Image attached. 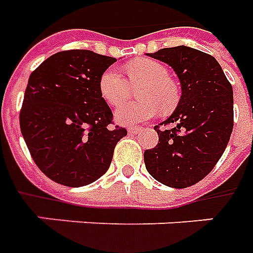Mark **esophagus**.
I'll use <instances>...</instances> for the list:
<instances>
[{"label": "esophagus", "mask_w": 253, "mask_h": 253, "mask_svg": "<svg viewBox=\"0 0 253 253\" xmlns=\"http://www.w3.org/2000/svg\"><path fill=\"white\" fill-rule=\"evenodd\" d=\"M128 132L132 133V135H136V133L140 132V128H139V126H130V128H128Z\"/></svg>", "instance_id": "esophagus-1"}]
</instances>
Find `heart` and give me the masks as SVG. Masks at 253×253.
Returning a JSON list of instances; mask_svg holds the SVG:
<instances>
[{"instance_id":"b5f03b06","label":"heart","mask_w":253,"mask_h":253,"mask_svg":"<svg viewBox=\"0 0 253 253\" xmlns=\"http://www.w3.org/2000/svg\"><path fill=\"white\" fill-rule=\"evenodd\" d=\"M129 83L114 68H109L99 78V92L110 105L118 106L129 98L132 88L143 87L137 91L140 102L125 103L116 110V120L121 125L135 126L158 112L169 113L174 110L180 94L175 84L169 79V71L155 60L141 58L126 65Z\"/></svg>"}]
</instances>
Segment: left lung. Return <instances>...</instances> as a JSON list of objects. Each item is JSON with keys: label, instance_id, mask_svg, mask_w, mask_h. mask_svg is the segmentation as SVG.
Wrapping results in <instances>:
<instances>
[{"label": "left lung", "instance_id": "1", "mask_svg": "<svg viewBox=\"0 0 253 253\" xmlns=\"http://www.w3.org/2000/svg\"><path fill=\"white\" fill-rule=\"evenodd\" d=\"M150 57L173 68L181 84V98L159 141L144 151L150 174L164 185L187 188L214 169L233 130V88L212 55L188 46L166 47Z\"/></svg>", "mask_w": 253, "mask_h": 253}]
</instances>
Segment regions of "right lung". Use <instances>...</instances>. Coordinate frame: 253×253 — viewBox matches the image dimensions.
Segmentation results:
<instances>
[{
	"label": "right lung",
	"mask_w": 253,
	"mask_h": 253,
	"mask_svg": "<svg viewBox=\"0 0 253 253\" xmlns=\"http://www.w3.org/2000/svg\"><path fill=\"white\" fill-rule=\"evenodd\" d=\"M116 58L65 50L44 60L28 79L20 129L34 162L50 180L83 187L103 175L114 147L126 136L99 92V78Z\"/></svg>",
	"instance_id": "right-lung-1"
}]
</instances>
